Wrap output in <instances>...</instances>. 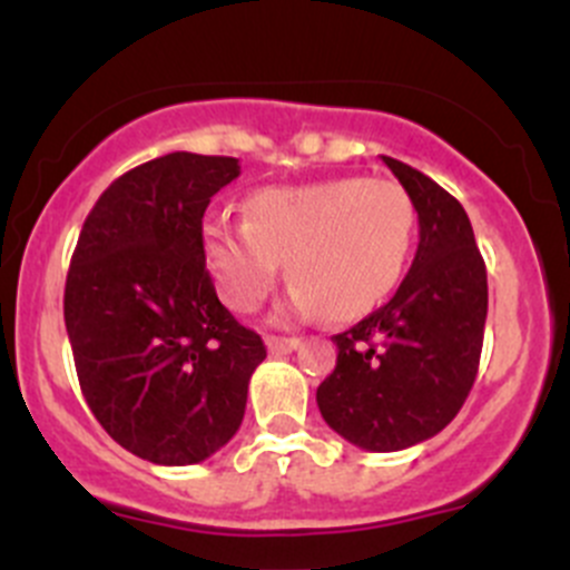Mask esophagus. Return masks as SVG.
Returning <instances> with one entry per match:
<instances>
[{"label":"esophagus","mask_w":570,"mask_h":570,"mask_svg":"<svg viewBox=\"0 0 570 570\" xmlns=\"http://www.w3.org/2000/svg\"><path fill=\"white\" fill-rule=\"evenodd\" d=\"M267 347L269 353H292L301 347V340H295V336H267Z\"/></svg>","instance_id":"34e87169"}]
</instances>
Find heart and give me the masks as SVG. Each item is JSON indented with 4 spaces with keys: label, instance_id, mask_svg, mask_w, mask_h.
I'll return each instance as SVG.
<instances>
[{
    "label": "heart",
    "instance_id": "1",
    "mask_svg": "<svg viewBox=\"0 0 570 570\" xmlns=\"http://www.w3.org/2000/svg\"><path fill=\"white\" fill-rule=\"evenodd\" d=\"M417 212L395 180L331 178L269 186L245 200V223H206V262L236 312L273 292L286 262L292 314L353 320L397 286L414 245Z\"/></svg>",
    "mask_w": 570,
    "mask_h": 570
}]
</instances>
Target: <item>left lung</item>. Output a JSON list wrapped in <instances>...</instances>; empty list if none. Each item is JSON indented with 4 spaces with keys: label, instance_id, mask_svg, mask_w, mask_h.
<instances>
[{
    "label": "left lung",
    "instance_id": "left-lung-1",
    "mask_svg": "<svg viewBox=\"0 0 570 570\" xmlns=\"http://www.w3.org/2000/svg\"><path fill=\"white\" fill-rule=\"evenodd\" d=\"M417 212L412 269L386 306L334 336L336 367L317 406L364 451H403L443 432L479 370L488 269L456 197L423 173L381 156Z\"/></svg>",
    "mask_w": 570,
    "mask_h": 570
}]
</instances>
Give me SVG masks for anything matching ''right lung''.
<instances>
[{"label":"right lung","instance_id":"obj_1","mask_svg":"<svg viewBox=\"0 0 570 570\" xmlns=\"http://www.w3.org/2000/svg\"><path fill=\"white\" fill-rule=\"evenodd\" d=\"M239 161L169 153L116 178L86 217L63 317L80 390L105 432L156 465H197L245 417L262 336L219 303L203 214Z\"/></svg>","mask_w":570,"mask_h":570}]
</instances>
